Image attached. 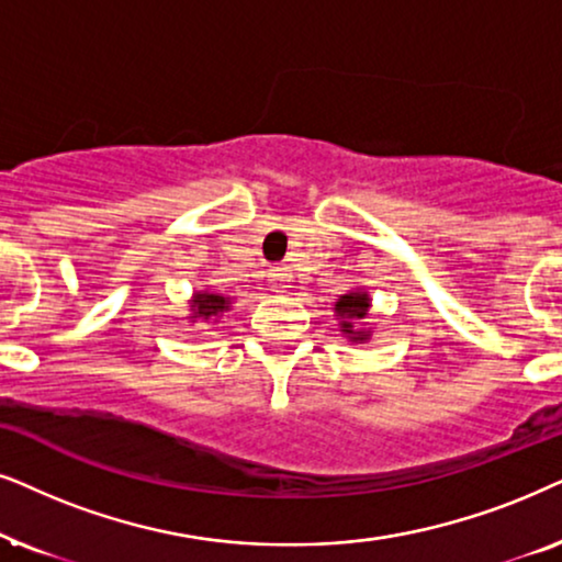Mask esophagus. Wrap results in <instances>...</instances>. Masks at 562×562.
I'll use <instances>...</instances> for the list:
<instances>
[{
  "label": "esophagus",
  "instance_id": "esophagus-1",
  "mask_svg": "<svg viewBox=\"0 0 562 562\" xmlns=\"http://www.w3.org/2000/svg\"><path fill=\"white\" fill-rule=\"evenodd\" d=\"M290 282H293V274H290L288 267L269 269V288H272V293H288Z\"/></svg>",
  "mask_w": 562,
  "mask_h": 562
}]
</instances>
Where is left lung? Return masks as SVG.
Wrapping results in <instances>:
<instances>
[{
	"instance_id": "obj_1",
	"label": "left lung",
	"mask_w": 562,
	"mask_h": 562,
	"mask_svg": "<svg viewBox=\"0 0 562 562\" xmlns=\"http://www.w3.org/2000/svg\"><path fill=\"white\" fill-rule=\"evenodd\" d=\"M372 308V297L368 295V290L355 288L349 293L339 295V301L334 305L336 321H339V331L347 336L351 344H364L370 341L372 328L364 326V318Z\"/></svg>"
}]
</instances>
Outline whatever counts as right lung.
<instances>
[{
	"instance_id": "1",
	"label": "right lung",
	"mask_w": 562,
	"mask_h": 562,
	"mask_svg": "<svg viewBox=\"0 0 562 562\" xmlns=\"http://www.w3.org/2000/svg\"><path fill=\"white\" fill-rule=\"evenodd\" d=\"M231 311V297H223L221 293H207V290H194L190 297V324H218L223 313Z\"/></svg>"
}]
</instances>
